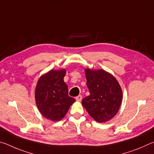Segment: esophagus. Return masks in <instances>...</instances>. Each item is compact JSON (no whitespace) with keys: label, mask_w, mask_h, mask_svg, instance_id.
<instances>
[{"label":"esophagus","mask_w":154,"mask_h":154,"mask_svg":"<svg viewBox=\"0 0 154 154\" xmlns=\"http://www.w3.org/2000/svg\"><path fill=\"white\" fill-rule=\"evenodd\" d=\"M75 99H76L77 101H81V100H82V95H79L78 96H77L76 98H75Z\"/></svg>","instance_id":"1"}]
</instances>
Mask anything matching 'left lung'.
I'll use <instances>...</instances> for the list:
<instances>
[{"label":"left lung","instance_id":"obj_1","mask_svg":"<svg viewBox=\"0 0 154 154\" xmlns=\"http://www.w3.org/2000/svg\"><path fill=\"white\" fill-rule=\"evenodd\" d=\"M90 95L82 105L90 116L99 123L110 120L118 113L123 98L122 90L113 75L103 69H85Z\"/></svg>","mask_w":154,"mask_h":154}]
</instances>
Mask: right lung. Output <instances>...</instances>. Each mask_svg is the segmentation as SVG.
<instances>
[{"instance_id": "add662e5", "label": "right lung", "mask_w": 154, "mask_h": 154, "mask_svg": "<svg viewBox=\"0 0 154 154\" xmlns=\"http://www.w3.org/2000/svg\"><path fill=\"white\" fill-rule=\"evenodd\" d=\"M66 69H52L41 75L35 88V98L38 111L45 118L58 122L66 116L75 100L69 96L64 77Z\"/></svg>"}]
</instances>
